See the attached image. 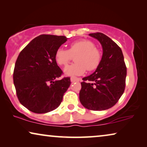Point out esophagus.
<instances>
[{
    "mask_svg": "<svg viewBox=\"0 0 147 147\" xmlns=\"http://www.w3.org/2000/svg\"><path fill=\"white\" fill-rule=\"evenodd\" d=\"M70 80H71V82H79L80 80V78H76V77H71Z\"/></svg>",
    "mask_w": 147,
    "mask_h": 147,
    "instance_id": "1",
    "label": "esophagus"
}]
</instances>
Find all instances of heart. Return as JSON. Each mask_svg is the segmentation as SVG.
Here are the masks:
<instances>
[{
  "label": "heart",
  "mask_w": 147,
  "mask_h": 147,
  "mask_svg": "<svg viewBox=\"0 0 147 147\" xmlns=\"http://www.w3.org/2000/svg\"><path fill=\"white\" fill-rule=\"evenodd\" d=\"M76 63L66 66L64 73L69 76H81L86 69L92 71L99 67L102 61V53L93 42L88 39L78 40L70 44L69 49L60 47L56 50L55 59L59 65H66L72 56Z\"/></svg>",
  "instance_id": "b5f03b06"
}]
</instances>
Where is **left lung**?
Here are the masks:
<instances>
[{"label": "left lung", "mask_w": 147, "mask_h": 147, "mask_svg": "<svg viewBox=\"0 0 147 147\" xmlns=\"http://www.w3.org/2000/svg\"><path fill=\"white\" fill-rule=\"evenodd\" d=\"M89 35L100 42L103 53L99 67L82 79L80 101L87 109L100 111L115 105L123 94L126 67L122 50L115 42L102 33Z\"/></svg>", "instance_id": "obj_1"}]
</instances>
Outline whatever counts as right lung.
<instances>
[{
	"label": "right lung",
	"mask_w": 147,
	"mask_h": 147,
	"mask_svg": "<svg viewBox=\"0 0 147 147\" xmlns=\"http://www.w3.org/2000/svg\"><path fill=\"white\" fill-rule=\"evenodd\" d=\"M67 39L65 36L41 35L18 56L14 85L20 103L30 111L44 114L56 109L69 87L70 78L57 80L63 72L55 59L56 50Z\"/></svg>",
	"instance_id": "right-lung-1"
}]
</instances>
